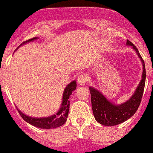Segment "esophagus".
Here are the masks:
<instances>
[{"label": "esophagus", "instance_id": "1", "mask_svg": "<svg viewBox=\"0 0 153 153\" xmlns=\"http://www.w3.org/2000/svg\"><path fill=\"white\" fill-rule=\"evenodd\" d=\"M86 76L85 75H79L77 79V82L79 85H84L86 83Z\"/></svg>", "mask_w": 153, "mask_h": 153}]
</instances>
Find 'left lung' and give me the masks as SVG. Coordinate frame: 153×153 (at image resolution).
Listing matches in <instances>:
<instances>
[{"label":"left lung","instance_id":"left-lung-1","mask_svg":"<svg viewBox=\"0 0 153 153\" xmlns=\"http://www.w3.org/2000/svg\"><path fill=\"white\" fill-rule=\"evenodd\" d=\"M126 45L131 46L132 49L137 54L143 66L142 76L133 94L129 97L128 101L121 104H116L115 103L111 102L99 90L96 89L92 86L89 87L90 93H91V107H92L94 119L97 123H99L103 126H117L130 119L137 110L143 96L145 81H146V70H145L144 62L140 55L136 46L131 42L127 40Z\"/></svg>","mask_w":153,"mask_h":153}]
</instances>
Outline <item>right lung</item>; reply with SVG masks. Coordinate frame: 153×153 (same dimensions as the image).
I'll use <instances>...</instances> for the list:
<instances>
[{
  "label": "right lung",
  "mask_w": 153,
  "mask_h": 153,
  "mask_svg": "<svg viewBox=\"0 0 153 153\" xmlns=\"http://www.w3.org/2000/svg\"><path fill=\"white\" fill-rule=\"evenodd\" d=\"M37 39H38V37H34V38L27 40V41L23 42L19 47L27 43L37 40ZM19 47L17 49H19ZM76 88V82L75 80L71 82L65 87L63 92V96H62V104H61L60 108H59V110H58L56 114L46 116V117H32V116H29L25 114L21 110H19V109L17 108L19 113L20 116H22V118L24 119L25 121L27 122L29 124L32 125V126L39 128L52 129L60 127V126H63L66 123L67 118H68V112H69L70 104H71L70 98H71V95L72 94V92Z\"/></svg>",
  "instance_id": "right-lung-1"
}]
</instances>
